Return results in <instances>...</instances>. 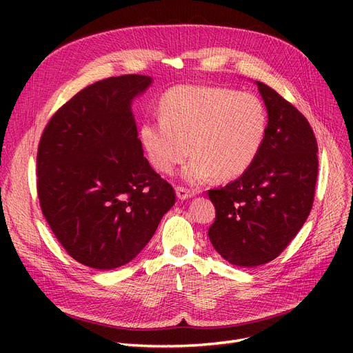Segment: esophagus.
<instances>
[{"mask_svg": "<svg viewBox=\"0 0 353 353\" xmlns=\"http://www.w3.org/2000/svg\"><path fill=\"white\" fill-rule=\"evenodd\" d=\"M176 194H177V199H180V200H188V199L194 197V192L188 190L184 188H176Z\"/></svg>", "mask_w": 353, "mask_h": 353, "instance_id": "34e87169", "label": "esophagus"}]
</instances>
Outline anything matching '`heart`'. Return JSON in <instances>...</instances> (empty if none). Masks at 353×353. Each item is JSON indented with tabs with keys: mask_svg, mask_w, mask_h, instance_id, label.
<instances>
[{
	"mask_svg": "<svg viewBox=\"0 0 353 353\" xmlns=\"http://www.w3.org/2000/svg\"><path fill=\"white\" fill-rule=\"evenodd\" d=\"M160 120L140 125V140L154 169L170 174L189 154L181 177L200 184L213 174L229 180L254 161L268 130V111L252 92L183 84L165 91ZM190 150L188 151L187 148Z\"/></svg>",
	"mask_w": 353,
	"mask_h": 353,
	"instance_id": "b5f03b06",
	"label": "heart"
}]
</instances>
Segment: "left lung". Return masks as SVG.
Listing matches in <instances>:
<instances>
[{
    "label": "left lung",
    "mask_w": 353,
    "mask_h": 353,
    "mask_svg": "<svg viewBox=\"0 0 353 353\" xmlns=\"http://www.w3.org/2000/svg\"><path fill=\"white\" fill-rule=\"evenodd\" d=\"M268 110L263 144L249 169L209 190L216 220L209 239L240 268L279 256L306 221L318 177V143L301 111L269 85L254 81Z\"/></svg>",
    "instance_id": "8db88e82"
}]
</instances>
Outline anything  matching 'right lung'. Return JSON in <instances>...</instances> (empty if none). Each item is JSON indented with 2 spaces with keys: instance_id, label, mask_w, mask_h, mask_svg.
I'll return each mask as SVG.
<instances>
[{
  "instance_id": "obj_1",
  "label": "right lung",
  "mask_w": 353,
  "mask_h": 353,
  "mask_svg": "<svg viewBox=\"0 0 353 353\" xmlns=\"http://www.w3.org/2000/svg\"><path fill=\"white\" fill-rule=\"evenodd\" d=\"M152 83L127 74L91 84L43 132L37 153L41 210L84 266L110 270L132 262L176 201L173 188L143 156L132 111Z\"/></svg>"
}]
</instances>
